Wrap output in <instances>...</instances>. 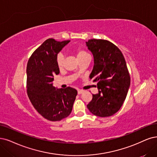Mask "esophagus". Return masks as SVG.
Listing matches in <instances>:
<instances>
[{
	"label": "esophagus",
	"instance_id": "obj_1",
	"mask_svg": "<svg viewBox=\"0 0 157 157\" xmlns=\"http://www.w3.org/2000/svg\"><path fill=\"white\" fill-rule=\"evenodd\" d=\"M83 92H84V90H83L78 89V94H82Z\"/></svg>",
	"mask_w": 157,
	"mask_h": 157
}]
</instances>
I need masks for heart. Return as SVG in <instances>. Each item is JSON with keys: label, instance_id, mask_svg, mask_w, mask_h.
<instances>
[{"label": "heart", "instance_id": "b5f03b06", "mask_svg": "<svg viewBox=\"0 0 157 157\" xmlns=\"http://www.w3.org/2000/svg\"><path fill=\"white\" fill-rule=\"evenodd\" d=\"M73 53L76 56L77 59H82V58H85L86 57H89V54L86 53V52L85 50H83L82 49H77V50H72ZM64 60H65V57L62 54H58L57 59H56V63H57V65L58 67V68H62L63 65V63H64Z\"/></svg>", "mask_w": 157, "mask_h": 157}]
</instances>
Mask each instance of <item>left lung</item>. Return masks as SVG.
Listing matches in <instances>:
<instances>
[{
	"instance_id": "obj_1",
	"label": "left lung",
	"mask_w": 157,
	"mask_h": 157,
	"mask_svg": "<svg viewBox=\"0 0 157 157\" xmlns=\"http://www.w3.org/2000/svg\"><path fill=\"white\" fill-rule=\"evenodd\" d=\"M86 45L94 57L90 78L98 82V89L87 108L97 117H111L122 106L130 86L125 58L117 46L107 40L90 39Z\"/></svg>"
}]
</instances>
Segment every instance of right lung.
Wrapping results in <instances>:
<instances>
[{
  "instance_id": "add662e5",
  "label": "right lung",
  "mask_w": 157,
  "mask_h": 157,
  "mask_svg": "<svg viewBox=\"0 0 157 157\" xmlns=\"http://www.w3.org/2000/svg\"><path fill=\"white\" fill-rule=\"evenodd\" d=\"M71 40L48 39L36 50L26 68L27 93L33 107L44 118L60 121L71 113L78 92L75 89H57L54 75L59 74L57 54Z\"/></svg>"
}]
</instances>
